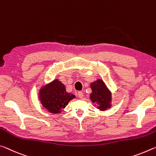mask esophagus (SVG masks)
<instances>
[{
  "mask_svg": "<svg viewBox=\"0 0 156 156\" xmlns=\"http://www.w3.org/2000/svg\"><path fill=\"white\" fill-rule=\"evenodd\" d=\"M78 97H79V98H80V99L83 98V94L82 92H81V91L78 92Z\"/></svg>",
  "mask_w": 156,
  "mask_h": 156,
  "instance_id": "1",
  "label": "esophagus"
}]
</instances>
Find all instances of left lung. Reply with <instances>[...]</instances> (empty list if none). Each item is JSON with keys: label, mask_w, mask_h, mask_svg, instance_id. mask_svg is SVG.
<instances>
[{"label": "left lung", "mask_w": 156, "mask_h": 156, "mask_svg": "<svg viewBox=\"0 0 156 156\" xmlns=\"http://www.w3.org/2000/svg\"><path fill=\"white\" fill-rule=\"evenodd\" d=\"M92 93L90 98L93 103L99 105L98 108L101 111H105L111 107V93L102 80H98L90 83Z\"/></svg>", "instance_id": "obj_1"}]
</instances>
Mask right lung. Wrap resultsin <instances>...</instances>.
Returning a JSON list of instances; mask_svg holds the SVG:
<instances>
[{"mask_svg":"<svg viewBox=\"0 0 156 156\" xmlns=\"http://www.w3.org/2000/svg\"><path fill=\"white\" fill-rule=\"evenodd\" d=\"M39 99L43 107L52 113H59L75 96L66 92L65 86L55 80L39 90Z\"/></svg>","mask_w":156,"mask_h":156,"instance_id":"add662e5","label":"right lung"}]
</instances>
